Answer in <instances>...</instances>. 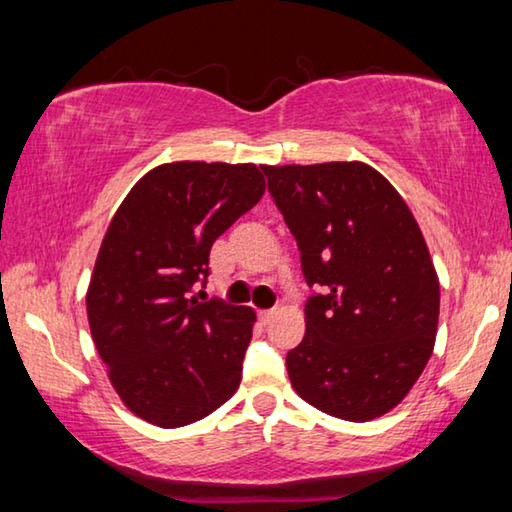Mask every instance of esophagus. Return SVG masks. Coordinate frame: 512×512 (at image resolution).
<instances>
[{"label":"esophagus","mask_w":512,"mask_h":512,"mask_svg":"<svg viewBox=\"0 0 512 512\" xmlns=\"http://www.w3.org/2000/svg\"><path fill=\"white\" fill-rule=\"evenodd\" d=\"M273 316H275V309H264V311H259V320H262V323H271Z\"/></svg>","instance_id":"1"}]
</instances>
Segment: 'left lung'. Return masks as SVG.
Instances as JSON below:
<instances>
[{
  "mask_svg": "<svg viewBox=\"0 0 512 512\" xmlns=\"http://www.w3.org/2000/svg\"><path fill=\"white\" fill-rule=\"evenodd\" d=\"M298 241L305 339L287 354L293 391L318 411L368 422L393 411L436 345L440 282L409 205L370 164H262Z\"/></svg>",
  "mask_w": 512,
  "mask_h": 512,
  "instance_id": "8db88e82",
  "label": "left lung"
}]
</instances>
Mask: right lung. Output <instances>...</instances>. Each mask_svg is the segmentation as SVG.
Segmentation results:
<instances>
[{"instance_id": "1", "label": "right lung", "mask_w": 512, "mask_h": 512, "mask_svg": "<svg viewBox=\"0 0 512 512\" xmlns=\"http://www.w3.org/2000/svg\"><path fill=\"white\" fill-rule=\"evenodd\" d=\"M257 164L167 162L137 180L103 235L85 293L92 341L119 400L185 427L237 393L255 311L189 298L210 248L264 196Z\"/></svg>"}]
</instances>
